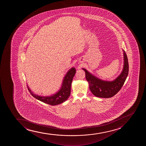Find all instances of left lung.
<instances>
[{
	"mask_svg": "<svg viewBox=\"0 0 146 146\" xmlns=\"http://www.w3.org/2000/svg\"><path fill=\"white\" fill-rule=\"evenodd\" d=\"M124 66L121 74L112 81H104L97 78L90 73L87 70L82 68L85 72L86 80L89 82L90 91L95 96L100 98H111L120 90L123 86L129 71V65L125 52L123 50Z\"/></svg>",
	"mask_w": 146,
	"mask_h": 146,
	"instance_id": "1",
	"label": "left lung"
}]
</instances>
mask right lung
Listing matches in <instances>:
<instances>
[{
  "label": "right lung",
  "instance_id": "right-lung-1",
  "mask_svg": "<svg viewBox=\"0 0 146 146\" xmlns=\"http://www.w3.org/2000/svg\"><path fill=\"white\" fill-rule=\"evenodd\" d=\"M75 68H71L65 76L61 88L58 92L51 96L42 97L35 94L29 89H28L32 96L42 102L51 105H56L62 104L68 99L70 94L71 86L72 80L75 75Z\"/></svg>",
  "mask_w": 146,
  "mask_h": 146
}]
</instances>
